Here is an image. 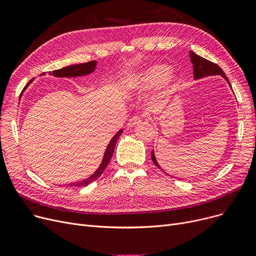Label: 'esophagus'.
Returning <instances> with one entry per match:
<instances>
[{
  "mask_svg": "<svg viewBox=\"0 0 256 256\" xmlns=\"http://www.w3.org/2000/svg\"><path fill=\"white\" fill-rule=\"evenodd\" d=\"M141 117L140 116H132L130 120H128V124H126V126H128V128H134V126H138L139 124H141Z\"/></svg>",
  "mask_w": 256,
  "mask_h": 256,
  "instance_id": "34e87169",
  "label": "esophagus"
}]
</instances>
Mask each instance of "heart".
Wrapping results in <instances>:
<instances>
[{
    "mask_svg": "<svg viewBox=\"0 0 256 256\" xmlns=\"http://www.w3.org/2000/svg\"><path fill=\"white\" fill-rule=\"evenodd\" d=\"M178 84V78L169 67L163 64H154L140 72L134 74L128 80V88L143 92L156 87L154 100L162 102L172 93Z\"/></svg>",
    "mask_w": 256,
    "mask_h": 256,
    "instance_id": "b5f03b06",
    "label": "heart"
}]
</instances>
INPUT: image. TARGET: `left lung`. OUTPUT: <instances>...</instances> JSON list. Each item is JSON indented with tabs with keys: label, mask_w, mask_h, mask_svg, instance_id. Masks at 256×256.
Masks as SVG:
<instances>
[{
	"label": "left lung",
	"mask_w": 256,
	"mask_h": 256,
	"mask_svg": "<svg viewBox=\"0 0 256 256\" xmlns=\"http://www.w3.org/2000/svg\"><path fill=\"white\" fill-rule=\"evenodd\" d=\"M189 54H190L191 62L193 63L194 80H199V78H202L204 76H223L226 80V82L228 83V85L230 86V80H228L227 76H225L224 72L222 70V68H221L220 66H218L217 64H214V63H212V62H210V61H208V60H206V59H204L202 57L196 55V54L193 52H190ZM152 162L154 163V165L158 168H160V170H162L163 172H165L162 168H160L158 163L156 162V158L154 150L152 152Z\"/></svg>",
	"instance_id": "8db88e82"
}]
</instances>
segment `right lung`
I'll list each match as a JSON object with an SVG mask.
<instances>
[{
  "label": "right lung",
  "instance_id": "1",
  "mask_svg": "<svg viewBox=\"0 0 256 256\" xmlns=\"http://www.w3.org/2000/svg\"><path fill=\"white\" fill-rule=\"evenodd\" d=\"M96 64L98 62L96 61H90V62H87V63H82V64H74V65H70V66H66V67H63V68L61 70H54L52 72V76H59V78H76V76H87L89 74H92L94 70H96ZM46 74L44 72L42 76H44ZM31 80L30 82L26 84V86L24 87V89L28 87L31 83H32ZM22 96V94H20ZM122 130H120L119 132H117L114 137L111 139L110 143L108 144L106 148V152L104 154V158H102V163L100 165V167L98 168V170L94 172L91 176H89L88 178L86 180H83L80 182H72V184H68L67 186H86L88 184H90L91 182H93L94 180H96L100 176L102 173L104 172V170L106 168L108 164H109L110 160L113 156V152H114V148H115V145L117 143V140L118 138L121 136V134H122Z\"/></svg>",
  "mask_w": 256,
  "mask_h": 256
}]
</instances>
